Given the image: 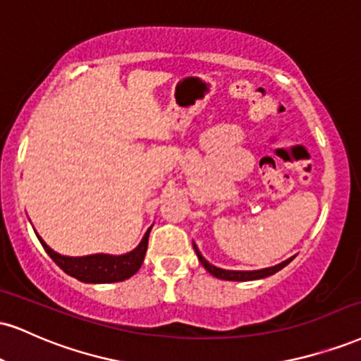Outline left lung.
Masks as SVG:
<instances>
[{
    "label": "left lung",
    "instance_id": "left-lung-1",
    "mask_svg": "<svg viewBox=\"0 0 361 361\" xmlns=\"http://www.w3.org/2000/svg\"><path fill=\"white\" fill-rule=\"evenodd\" d=\"M193 249H195V252H197V257H198L200 262H202V266L205 267L212 276L219 277V279H225V281H255V279H264V277H269V276L276 274V272H279L282 267H286L290 262V260H293V257H289V259H286L284 262L276 264V266H272V267L257 269V271H228V269H220V267L214 266V264L208 262V260L202 255V252L198 250V247H197V244H195V242H193Z\"/></svg>",
    "mask_w": 361,
    "mask_h": 361
}]
</instances>
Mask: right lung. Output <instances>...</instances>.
I'll use <instances>...</instances> for the list:
<instances>
[{
    "label": "right lung",
    "instance_id": "add662e5",
    "mask_svg": "<svg viewBox=\"0 0 361 361\" xmlns=\"http://www.w3.org/2000/svg\"><path fill=\"white\" fill-rule=\"evenodd\" d=\"M151 228H153V225L146 230L142 240L131 252H126V254L121 255L90 254L82 255V257H71V255L59 254V252L50 249L37 232L35 233H37L38 240H40L47 254L50 255L51 260L62 269L65 274L75 277L80 282H87V284H109V282L129 279L139 271L147 250V238H149Z\"/></svg>",
    "mask_w": 361,
    "mask_h": 361
}]
</instances>
